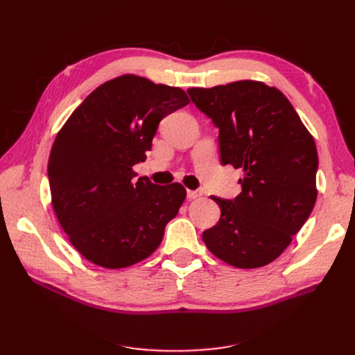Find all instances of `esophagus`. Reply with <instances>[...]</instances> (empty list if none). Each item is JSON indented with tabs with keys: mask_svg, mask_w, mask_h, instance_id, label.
<instances>
[{
	"mask_svg": "<svg viewBox=\"0 0 355 355\" xmlns=\"http://www.w3.org/2000/svg\"><path fill=\"white\" fill-rule=\"evenodd\" d=\"M187 196H188L189 200H196V198L201 197V192L200 191H191V189H188L187 191Z\"/></svg>",
	"mask_w": 355,
	"mask_h": 355,
	"instance_id": "1",
	"label": "esophagus"
}]
</instances>
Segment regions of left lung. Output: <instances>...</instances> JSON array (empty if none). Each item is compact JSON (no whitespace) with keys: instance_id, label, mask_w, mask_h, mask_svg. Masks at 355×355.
<instances>
[{"instance_id":"1","label":"left lung","mask_w":355,"mask_h":355,"mask_svg":"<svg viewBox=\"0 0 355 355\" xmlns=\"http://www.w3.org/2000/svg\"><path fill=\"white\" fill-rule=\"evenodd\" d=\"M219 128L222 164L243 168L234 200L211 197L220 219L202 232L207 249L235 268L275 261L304 227L317 200L314 137L286 96L261 81L189 89Z\"/></svg>"}]
</instances>
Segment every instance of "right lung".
I'll return each instance as SVG.
<instances>
[{
    "label": "right lung",
    "instance_id": "obj_1",
    "mask_svg": "<svg viewBox=\"0 0 355 355\" xmlns=\"http://www.w3.org/2000/svg\"><path fill=\"white\" fill-rule=\"evenodd\" d=\"M189 103L179 87L121 75L99 85L60 128L49 158L51 204L69 241L110 270L146 259L187 197L180 184L136 179L159 121Z\"/></svg>",
    "mask_w": 355,
    "mask_h": 355
}]
</instances>
